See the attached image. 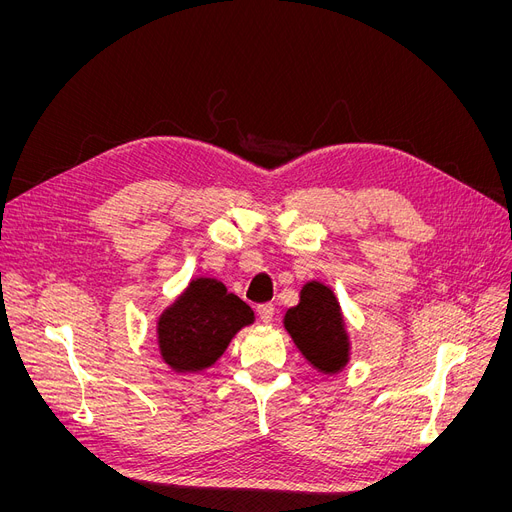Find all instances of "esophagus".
Segmentation results:
<instances>
[{"mask_svg": "<svg viewBox=\"0 0 512 512\" xmlns=\"http://www.w3.org/2000/svg\"><path fill=\"white\" fill-rule=\"evenodd\" d=\"M257 315H259V319L263 321V324H270V321L274 319V305L272 303L257 305Z\"/></svg>", "mask_w": 512, "mask_h": 512, "instance_id": "obj_1", "label": "esophagus"}]
</instances>
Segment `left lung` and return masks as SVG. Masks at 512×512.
<instances>
[{
    "label": "left lung",
    "instance_id": "left-lung-1",
    "mask_svg": "<svg viewBox=\"0 0 512 512\" xmlns=\"http://www.w3.org/2000/svg\"><path fill=\"white\" fill-rule=\"evenodd\" d=\"M284 328L303 357L319 371L338 373L348 363V334L332 288L321 282H307L301 301L284 315Z\"/></svg>",
    "mask_w": 512,
    "mask_h": 512
}]
</instances>
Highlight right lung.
Instances as JSON below:
<instances>
[{"mask_svg": "<svg viewBox=\"0 0 512 512\" xmlns=\"http://www.w3.org/2000/svg\"><path fill=\"white\" fill-rule=\"evenodd\" d=\"M253 309L213 278H197L159 315L157 342L178 373H195L222 357L234 334L253 324Z\"/></svg>", "mask_w": 512, "mask_h": 512, "instance_id": "obj_1", "label": "right lung"}]
</instances>
